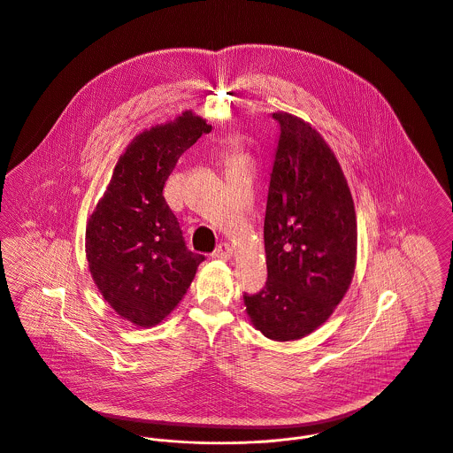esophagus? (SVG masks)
<instances>
[{
	"label": "esophagus",
	"mask_w": 453,
	"mask_h": 453,
	"mask_svg": "<svg viewBox=\"0 0 453 453\" xmlns=\"http://www.w3.org/2000/svg\"><path fill=\"white\" fill-rule=\"evenodd\" d=\"M214 258L218 259H228L232 257V248L226 244V242H223V244H219L216 250H214Z\"/></svg>",
	"instance_id": "obj_1"
}]
</instances>
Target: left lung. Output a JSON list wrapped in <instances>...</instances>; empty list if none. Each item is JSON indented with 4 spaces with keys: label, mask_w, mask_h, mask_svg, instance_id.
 Instances as JSON below:
<instances>
[{
    "label": "left lung",
    "mask_w": 453,
    "mask_h": 453,
    "mask_svg": "<svg viewBox=\"0 0 453 453\" xmlns=\"http://www.w3.org/2000/svg\"><path fill=\"white\" fill-rule=\"evenodd\" d=\"M279 124L265 212L268 279L244 293L246 312L266 338L298 340L333 314L347 293L357 246L352 195L321 134L289 113Z\"/></svg>",
    "instance_id": "1"
}]
</instances>
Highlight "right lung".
I'll return each instance as SVG.
<instances>
[{
  "mask_svg": "<svg viewBox=\"0 0 453 453\" xmlns=\"http://www.w3.org/2000/svg\"><path fill=\"white\" fill-rule=\"evenodd\" d=\"M211 126L192 111L132 139L87 223L88 268L104 300L135 326H155L181 302L205 259L187 248L164 198L180 157Z\"/></svg>",
  "mask_w": 453,
  "mask_h": 453,
  "instance_id": "obj_1",
  "label": "right lung"
}]
</instances>
